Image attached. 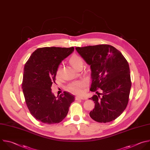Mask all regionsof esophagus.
I'll return each instance as SVG.
<instances>
[{
	"label": "esophagus",
	"mask_w": 150,
	"mask_h": 150,
	"mask_svg": "<svg viewBox=\"0 0 150 150\" xmlns=\"http://www.w3.org/2000/svg\"><path fill=\"white\" fill-rule=\"evenodd\" d=\"M82 99H84V98L82 96H76L75 97V100L78 101V100H82Z\"/></svg>",
	"instance_id": "1"
}]
</instances>
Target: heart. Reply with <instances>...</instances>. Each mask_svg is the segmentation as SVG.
<instances>
[{"mask_svg": "<svg viewBox=\"0 0 150 150\" xmlns=\"http://www.w3.org/2000/svg\"><path fill=\"white\" fill-rule=\"evenodd\" d=\"M69 63L76 69L81 65H83L82 59L76 55H72L69 58ZM61 74V68H58L57 71V76L59 77ZM86 86V82L83 81H76L69 84L68 89L71 92L75 94H81L83 92V88Z\"/></svg>", "mask_w": 150, "mask_h": 150, "instance_id": "b5f03b06", "label": "heart"}]
</instances>
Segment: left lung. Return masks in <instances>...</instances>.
Masks as SVG:
<instances>
[{
	"mask_svg": "<svg viewBox=\"0 0 150 150\" xmlns=\"http://www.w3.org/2000/svg\"><path fill=\"white\" fill-rule=\"evenodd\" d=\"M78 53L90 65L92 84L90 91L103 90L89 98L95 108L89 116L98 122H108L118 118L126 108L131 82L129 64L121 52L111 45L76 47Z\"/></svg>",
	"mask_w": 150,
	"mask_h": 150,
	"instance_id": "1",
	"label": "left lung"
}]
</instances>
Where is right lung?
I'll list each match as a JSON object with an SVG mask.
<instances>
[{"instance_id":"1","label":"right lung","mask_w":150,"mask_h":150,"mask_svg":"<svg viewBox=\"0 0 150 150\" xmlns=\"http://www.w3.org/2000/svg\"><path fill=\"white\" fill-rule=\"evenodd\" d=\"M74 51V47L38 48L25 64L22 86L25 102L32 115L43 123L61 122L75 100L68 92L56 97L51 89L59 64Z\"/></svg>"}]
</instances>
